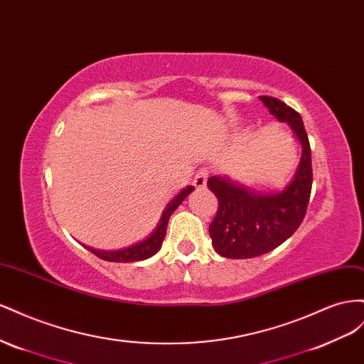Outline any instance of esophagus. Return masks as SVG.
Listing matches in <instances>:
<instances>
[{
  "label": "esophagus",
  "mask_w": 364,
  "mask_h": 364,
  "mask_svg": "<svg viewBox=\"0 0 364 364\" xmlns=\"http://www.w3.org/2000/svg\"><path fill=\"white\" fill-rule=\"evenodd\" d=\"M207 176H209V171L207 169H200L196 172L195 178H193V186L196 189H204L207 184Z\"/></svg>",
  "instance_id": "1"
}]
</instances>
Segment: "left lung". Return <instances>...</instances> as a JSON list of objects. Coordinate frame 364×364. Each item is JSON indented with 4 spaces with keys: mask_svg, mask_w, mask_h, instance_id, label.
<instances>
[{
    "mask_svg": "<svg viewBox=\"0 0 364 364\" xmlns=\"http://www.w3.org/2000/svg\"><path fill=\"white\" fill-rule=\"evenodd\" d=\"M259 99L272 116L288 123L302 146V157L293 180L280 192L261 193L221 175L207 180V188L220 201L209 227L212 245L218 255L228 259L265 255L293 236L305 218L313 186L311 148L300 114L279 99Z\"/></svg>",
    "mask_w": 364,
    "mask_h": 364,
    "instance_id": "8db88e82",
    "label": "left lung"
}]
</instances>
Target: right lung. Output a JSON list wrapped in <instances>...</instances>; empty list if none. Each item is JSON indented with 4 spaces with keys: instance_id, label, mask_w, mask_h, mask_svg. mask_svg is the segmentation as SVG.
I'll list each match as a JSON object with an SVG mask.
<instances>
[{
    "instance_id": "1",
    "label": "right lung",
    "mask_w": 364,
    "mask_h": 364,
    "mask_svg": "<svg viewBox=\"0 0 364 364\" xmlns=\"http://www.w3.org/2000/svg\"><path fill=\"white\" fill-rule=\"evenodd\" d=\"M193 191H195L193 186H188V188L183 189L172 201H169V204L164 207L157 227H155V230L146 237V240H143L134 245H129L127 248H122V250H116V252L95 250V248H90V247H87V248L92 255H96L97 257L103 259V261H108V262H137V261H144V259L154 256L161 248L171 215Z\"/></svg>"
}]
</instances>
